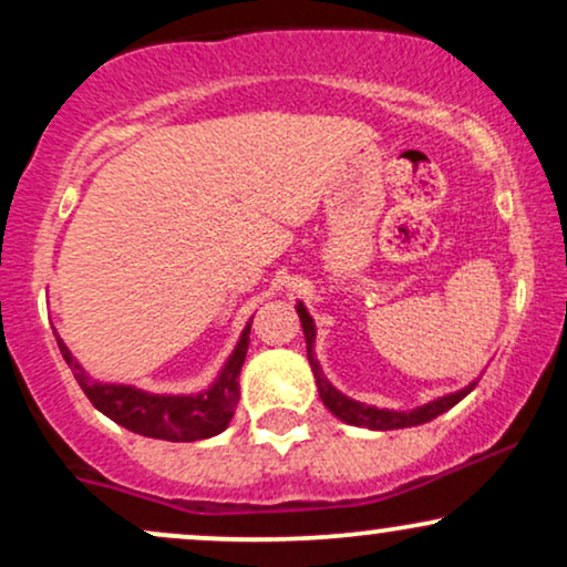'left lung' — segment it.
I'll return each mask as SVG.
<instances>
[{
    "instance_id": "8db88e82",
    "label": "left lung",
    "mask_w": 567,
    "mask_h": 567,
    "mask_svg": "<svg viewBox=\"0 0 567 567\" xmlns=\"http://www.w3.org/2000/svg\"><path fill=\"white\" fill-rule=\"evenodd\" d=\"M296 311H298V317H301V328H303V338H306V357H309L311 373H315L317 392H320V400L324 402V408H328L330 413L336 415V419H341L343 424L375 429V432H389V429L419 426V424H426V421L437 419V415L445 413V410H451L453 405H458V402L464 400V396L470 394L474 386H477V381H472L470 386L458 389V392L437 396V400L426 402V405L413 408V410H389V408L365 405V402H360V400H351V396H347L343 392H338L333 383L324 379L320 362H317V357H315L317 324H315V320H311V315H309V311H306V306L301 301L296 303Z\"/></svg>"
}]
</instances>
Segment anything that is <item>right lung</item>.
<instances>
[{"instance_id": "1", "label": "right lung", "mask_w": 567, "mask_h": 567, "mask_svg": "<svg viewBox=\"0 0 567 567\" xmlns=\"http://www.w3.org/2000/svg\"><path fill=\"white\" fill-rule=\"evenodd\" d=\"M55 341L82 392L103 415L143 437L197 442L216 437L231 424V415L239 402V370L245 365L247 347H250V322L245 324L229 360L218 370L216 381L194 394H154L146 389L130 386V383L97 381L80 365V360L71 354L58 333Z\"/></svg>"}]
</instances>
